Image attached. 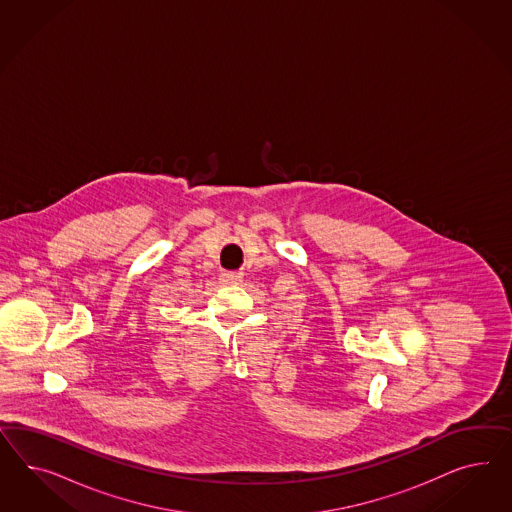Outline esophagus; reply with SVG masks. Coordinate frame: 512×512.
<instances>
[{"label": "esophagus", "instance_id": "obj_1", "mask_svg": "<svg viewBox=\"0 0 512 512\" xmlns=\"http://www.w3.org/2000/svg\"><path fill=\"white\" fill-rule=\"evenodd\" d=\"M221 281L227 285H236L242 281V274L240 272H223L221 274Z\"/></svg>", "mask_w": 512, "mask_h": 512}]
</instances>
